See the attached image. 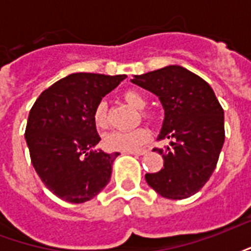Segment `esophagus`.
Returning <instances> with one entry per match:
<instances>
[{
  "instance_id": "34e87169",
  "label": "esophagus",
  "mask_w": 251,
  "mask_h": 251,
  "mask_svg": "<svg viewBox=\"0 0 251 251\" xmlns=\"http://www.w3.org/2000/svg\"><path fill=\"white\" fill-rule=\"evenodd\" d=\"M148 151L147 149H140V151H131V152H127L130 153V154H136V156H142V154H145Z\"/></svg>"
}]
</instances>
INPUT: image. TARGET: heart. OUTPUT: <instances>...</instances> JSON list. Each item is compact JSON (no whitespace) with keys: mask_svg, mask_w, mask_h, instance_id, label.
Instances as JSON below:
<instances>
[{"mask_svg":"<svg viewBox=\"0 0 251 251\" xmlns=\"http://www.w3.org/2000/svg\"><path fill=\"white\" fill-rule=\"evenodd\" d=\"M124 99L134 109L142 110L147 106V100L136 90H127L124 93ZM93 121L98 130H104L107 127V106L106 102H99L94 110ZM149 140V131L144 127H138L130 131H114L103 138V147L107 151L118 152H131L141 148Z\"/></svg>","mask_w":251,"mask_h":251,"instance_id":"obj_1","label":"heart"}]
</instances>
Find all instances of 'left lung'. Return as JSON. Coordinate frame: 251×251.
Here are the masks:
<instances>
[{"label": "left lung", "instance_id": "8db88e82", "mask_svg": "<svg viewBox=\"0 0 251 251\" xmlns=\"http://www.w3.org/2000/svg\"><path fill=\"white\" fill-rule=\"evenodd\" d=\"M140 87L157 95L164 109L158 138L171 148L153 149L163 154L164 168L145 180L167 199H185L208 181L225 142V117L214 90L181 66H167L134 75Z\"/></svg>", "mask_w": 251, "mask_h": 251}]
</instances>
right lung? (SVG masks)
I'll list each match as a JSON object with an SVG mask.
<instances>
[{
    "label": "right lung",
    "instance_id": "add662e5",
    "mask_svg": "<svg viewBox=\"0 0 251 251\" xmlns=\"http://www.w3.org/2000/svg\"><path fill=\"white\" fill-rule=\"evenodd\" d=\"M126 75L76 72L40 94L25 129L32 165L52 194L70 203L88 201L107 185L118 152L95 149L100 141L93 114Z\"/></svg>",
    "mask_w": 251,
    "mask_h": 251
}]
</instances>
